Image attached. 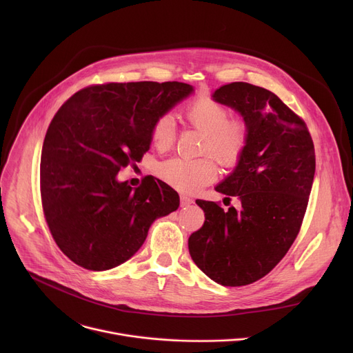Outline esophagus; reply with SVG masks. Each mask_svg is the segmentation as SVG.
<instances>
[{"label": "esophagus", "mask_w": 353, "mask_h": 353, "mask_svg": "<svg viewBox=\"0 0 353 353\" xmlns=\"http://www.w3.org/2000/svg\"><path fill=\"white\" fill-rule=\"evenodd\" d=\"M180 203H181V207H185V205L192 204V203H194V199H192V198H190V196H188V195H185V194H181V195H180Z\"/></svg>", "instance_id": "obj_1"}]
</instances>
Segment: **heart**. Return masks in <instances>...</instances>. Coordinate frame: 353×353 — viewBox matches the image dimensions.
Returning <instances> with one entry per match:
<instances>
[{"instance_id": "obj_1", "label": "heart", "mask_w": 353, "mask_h": 353, "mask_svg": "<svg viewBox=\"0 0 353 353\" xmlns=\"http://www.w3.org/2000/svg\"><path fill=\"white\" fill-rule=\"evenodd\" d=\"M229 109L211 96H196L185 105L183 117L185 123L203 132L201 154L212 155L222 166L233 168L244 157L250 143V124L243 117H229ZM177 137L176 121L172 114L158 116L150 127L154 146L165 152ZM158 176L169 185L183 192H195L212 183L218 168L211 157L198 159L172 158L157 169Z\"/></svg>"}]
</instances>
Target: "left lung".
<instances>
[{
  "mask_svg": "<svg viewBox=\"0 0 353 353\" xmlns=\"http://www.w3.org/2000/svg\"><path fill=\"white\" fill-rule=\"evenodd\" d=\"M214 99L250 124V143L216 191L239 196L228 211L196 199L205 222L188 239L196 267L223 286H244L267 274L297 237L309 204L316 152L310 131L272 92L247 82L215 90Z\"/></svg>",
  "mask_w": 353,
  "mask_h": 353,
  "instance_id": "obj_1",
  "label": "left lung"
}]
</instances>
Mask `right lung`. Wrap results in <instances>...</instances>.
Here are the masks:
<instances>
[{
    "label": "right lung",
    "mask_w": 353,
    "mask_h": 353,
    "mask_svg": "<svg viewBox=\"0 0 353 353\" xmlns=\"http://www.w3.org/2000/svg\"><path fill=\"white\" fill-rule=\"evenodd\" d=\"M192 92L183 82L90 85L59 109L41 149L43 214L56 244L77 265L114 268L143 244L157 218L179 208V194L145 177L132 190L116 176L150 146L154 120Z\"/></svg>",
    "instance_id": "obj_1"
}]
</instances>
